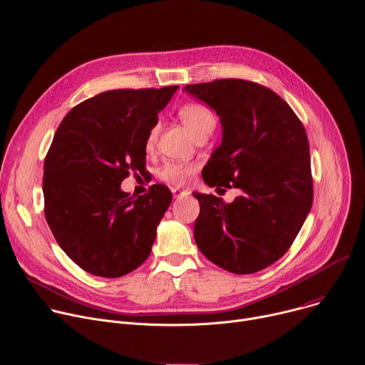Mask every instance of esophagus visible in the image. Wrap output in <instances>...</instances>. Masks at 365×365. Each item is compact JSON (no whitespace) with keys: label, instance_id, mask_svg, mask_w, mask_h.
Returning <instances> with one entry per match:
<instances>
[{"label":"esophagus","instance_id":"1","mask_svg":"<svg viewBox=\"0 0 365 365\" xmlns=\"http://www.w3.org/2000/svg\"><path fill=\"white\" fill-rule=\"evenodd\" d=\"M172 193H173V198H175V200H179V198L187 195V192H186V190H182V189H172Z\"/></svg>","mask_w":365,"mask_h":365}]
</instances>
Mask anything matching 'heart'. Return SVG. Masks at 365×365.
<instances>
[{
    "mask_svg": "<svg viewBox=\"0 0 365 365\" xmlns=\"http://www.w3.org/2000/svg\"><path fill=\"white\" fill-rule=\"evenodd\" d=\"M179 118L182 120V123L193 138H198L200 135H211L217 125V118L214 113L207 106L198 104V103H190V104L182 106L179 108ZM157 135H158V125H154L148 132L147 142H145V147L148 150L153 148ZM195 170L197 167L193 164L170 161L161 167L158 178L160 180L172 186H182L192 178L193 173H195Z\"/></svg>",
    "mask_w": 365,
    "mask_h": 365,
    "instance_id": "heart-1",
    "label": "heart"
}]
</instances>
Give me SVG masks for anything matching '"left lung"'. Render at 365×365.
Here are the masks:
<instances>
[{"mask_svg": "<svg viewBox=\"0 0 365 365\" xmlns=\"http://www.w3.org/2000/svg\"><path fill=\"white\" fill-rule=\"evenodd\" d=\"M222 123V145L202 170L211 187H237L226 204L193 193L200 215L193 236L215 265L251 274L282 258L312 205L309 145L301 120L272 89L242 79L186 85Z\"/></svg>", "mask_w": 365, "mask_h": 365, "instance_id": "8db88e82", "label": "left lung"}]
</instances>
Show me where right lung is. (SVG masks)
<instances>
[{"label": "right lung", "mask_w": 365, "mask_h": 365, "mask_svg": "<svg viewBox=\"0 0 365 365\" xmlns=\"http://www.w3.org/2000/svg\"><path fill=\"white\" fill-rule=\"evenodd\" d=\"M179 86L114 89L71 108L43 164L45 218L82 270L121 277L147 259L172 202L161 185L138 200L120 189L145 165V142Z\"/></svg>", "instance_id": "obj_1"}]
</instances>
